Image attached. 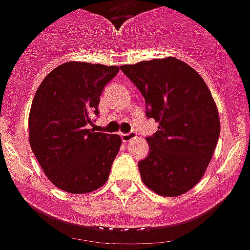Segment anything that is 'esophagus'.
Listing matches in <instances>:
<instances>
[{
    "mask_svg": "<svg viewBox=\"0 0 250 250\" xmlns=\"http://www.w3.org/2000/svg\"><path fill=\"white\" fill-rule=\"evenodd\" d=\"M135 136H136L135 132H128V133H121L122 141H123V143H128L129 140L133 139Z\"/></svg>",
    "mask_w": 250,
    "mask_h": 250,
    "instance_id": "34e87169",
    "label": "esophagus"
}]
</instances>
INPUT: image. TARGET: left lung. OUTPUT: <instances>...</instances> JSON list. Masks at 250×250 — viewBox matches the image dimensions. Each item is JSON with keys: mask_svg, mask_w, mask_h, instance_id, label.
Instances as JSON below:
<instances>
[{"mask_svg": "<svg viewBox=\"0 0 250 250\" xmlns=\"http://www.w3.org/2000/svg\"><path fill=\"white\" fill-rule=\"evenodd\" d=\"M121 70L145 97L146 117L159 122L139 162L143 182L163 196L192 188L206 172L220 137V118L203 78L176 58L154 59Z\"/></svg>", "mask_w": 250, "mask_h": 250, "instance_id": "left-lung-1", "label": "left lung"}]
</instances>
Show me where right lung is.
I'll list each match as a JSON object with an SVG mask.
<instances>
[{"label": "right lung", "instance_id": "1", "mask_svg": "<svg viewBox=\"0 0 250 250\" xmlns=\"http://www.w3.org/2000/svg\"><path fill=\"white\" fill-rule=\"evenodd\" d=\"M118 66L69 62L44 77L29 113V144L48 180L66 192L101 188L121 147V137L88 129L100 95Z\"/></svg>", "mask_w": 250, "mask_h": 250}]
</instances>
